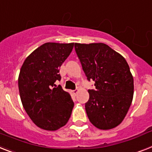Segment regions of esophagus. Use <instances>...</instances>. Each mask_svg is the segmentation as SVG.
I'll list each match as a JSON object with an SVG mask.
<instances>
[{"instance_id": "34e87169", "label": "esophagus", "mask_w": 152, "mask_h": 152, "mask_svg": "<svg viewBox=\"0 0 152 152\" xmlns=\"http://www.w3.org/2000/svg\"><path fill=\"white\" fill-rule=\"evenodd\" d=\"M78 90H77V89H76V90H73V91H72V93H73V94H75V95H76V94L78 93Z\"/></svg>"}]
</instances>
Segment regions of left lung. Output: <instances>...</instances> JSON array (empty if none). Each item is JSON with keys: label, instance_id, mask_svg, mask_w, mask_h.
Returning <instances> with one entry per match:
<instances>
[{"label": "left lung", "instance_id": "1", "mask_svg": "<svg viewBox=\"0 0 152 152\" xmlns=\"http://www.w3.org/2000/svg\"><path fill=\"white\" fill-rule=\"evenodd\" d=\"M75 50L88 80L95 82L85 104L87 116L100 129L119 126L134 97V78L126 59L103 43L75 44Z\"/></svg>", "mask_w": 152, "mask_h": 152}]
</instances>
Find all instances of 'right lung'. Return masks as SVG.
Wrapping results in <instances>:
<instances>
[{
  "mask_svg": "<svg viewBox=\"0 0 152 152\" xmlns=\"http://www.w3.org/2000/svg\"><path fill=\"white\" fill-rule=\"evenodd\" d=\"M74 43H45L27 57L18 76V90L25 110L35 125L55 131L68 123L74 106L61 86L59 68L72 52Z\"/></svg>",
  "mask_w": 152,
  "mask_h": 152,
  "instance_id": "obj_1",
  "label": "right lung"
}]
</instances>
